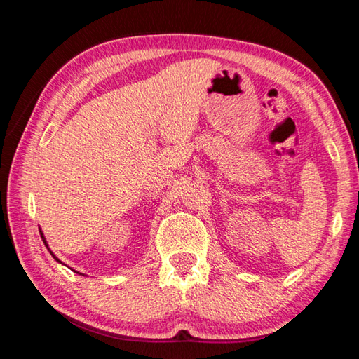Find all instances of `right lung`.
Instances as JSON below:
<instances>
[{
	"label": "right lung",
	"mask_w": 359,
	"mask_h": 359,
	"mask_svg": "<svg viewBox=\"0 0 359 359\" xmlns=\"http://www.w3.org/2000/svg\"><path fill=\"white\" fill-rule=\"evenodd\" d=\"M40 234H41V239H43V242H44V245H46V247H48V250H49V253L52 255V257H53V259H55V261H58V262H62V261H60V259H58V257H57L55 255H53V253H52V251H50V248H49V245H48V242H46V239H44V236H43V233H41V231H40Z\"/></svg>",
	"instance_id": "1"
}]
</instances>
